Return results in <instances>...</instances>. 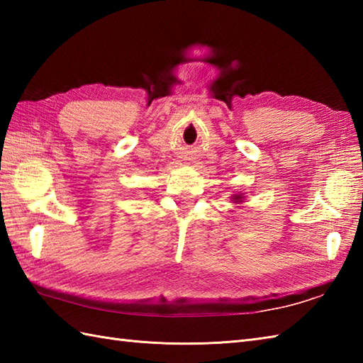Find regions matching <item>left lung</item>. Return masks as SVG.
Segmentation results:
<instances>
[{
  "instance_id": "8db88e82",
  "label": "left lung",
  "mask_w": 363,
  "mask_h": 363,
  "mask_svg": "<svg viewBox=\"0 0 363 363\" xmlns=\"http://www.w3.org/2000/svg\"><path fill=\"white\" fill-rule=\"evenodd\" d=\"M238 198H240V196H235V198H234V199H238Z\"/></svg>"
}]
</instances>
